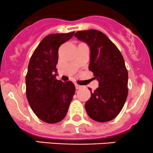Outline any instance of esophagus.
<instances>
[{
    "label": "esophagus",
    "instance_id": "34e87169",
    "mask_svg": "<svg viewBox=\"0 0 153 153\" xmlns=\"http://www.w3.org/2000/svg\"><path fill=\"white\" fill-rule=\"evenodd\" d=\"M75 87H76V89H80L82 88V86L79 85H78V84H75Z\"/></svg>",
    "mask_w": 153,
    "mask_h": 153
}]
</instances>
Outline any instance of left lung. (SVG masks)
Here are the masks:
<instances>
[{"label":"left lung","instance_id":"8db88e82","mask_svg":"<svg viewBox=\"0 0 153 153\" xmlns=\"http://www.w3.org/2000/svg\"><path fill=\"white\" fill-rule=\"evenodd\" d=\"M75 37L90 47L89 70L99 81L85 102L89 117L97 122L115 118L123 108L128 95V71L121 53L102 32L96 30L76 32Z\"/></svg>","mask_w":153,"mask_h":153}]
</instances>
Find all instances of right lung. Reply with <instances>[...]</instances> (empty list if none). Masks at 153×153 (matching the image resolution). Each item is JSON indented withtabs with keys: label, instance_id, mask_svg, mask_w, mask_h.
I'll return each mask as SVG.
<instances>
[{
	"label": "right lung",
	"instance_id": "right-lung-1",
	"mask_svg": "<svg viewBox=\"0 0 153 153\" xmlns=\"http://www.w3.org/2000/svg\"><path fill=\"white\" fill-rule=\"evenodd\" d=\"M74 32L45 36L33 52L26 75V94L30 108L40 120L56 123L65 117L75 93L72 82L56 79L59 48Z\"/></svg>",
	"mask_w": 153,
	"mask_h": 153
}]
</instances>
